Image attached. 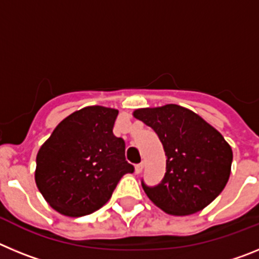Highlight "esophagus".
Here are the masks:
<instances>
[{
	"label": "esophagus",
	"instance_id": "34e87169",
	"mask_svg": "<svg viewBox=\"0 0 259 259\" xmlns=\"http://www.w3.org/2000/svg\"><path fill=\"white\" fill-rule=\"evenodd\" d=\"M143 168H144V163H143V162H141V163L136 164V167H135V171H136V174H141Z\"/></svg>",
	"mask_w": 259,
	"mask_h": 259
}]
</instances>
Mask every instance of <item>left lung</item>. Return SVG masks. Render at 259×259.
<instances>
[{
	"label": "left lung",
	"instance_id": "obj_1",
	"mask_svg": "<svg viewBox=\"0 0 259 259\" xmlns=\"http://www.w3.org/2000/svg\"><path fill=\"white\" fill-rule=\"evenodd\" d=\"M134 116L154 130L166 154L162 182H141L154 205L167 214L189 215L218 197L230 179L232 149L214 127L174 104L135 110Z\"/></svg>",
	"mask_w": 259,
	"mask_h": 259
}]
</instances>
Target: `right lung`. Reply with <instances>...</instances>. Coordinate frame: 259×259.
I'll return each mask as SVG.
<instances>
[{
    "label": "right lung",
    "instance_id": "1",
    "mask_svg": "<svg viewBox=\"0 0 259 259\" xmlns=\"http://www.w3.org/2000/svg\"><path fill=\"white\" fill-rule=\"evenodd\" d=\"M118 110L88 106L56 127L36 157L35 180L47 202L67 217H83L110 200L124 174L125 144L114 136Z\"/></svg>",
    "mask_w": 259,
    "mask_h": 259
}]
</instances>
